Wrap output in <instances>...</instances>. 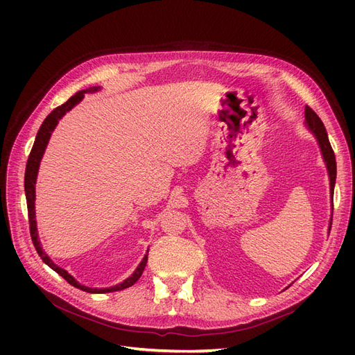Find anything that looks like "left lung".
Here are the masks:
<instances>
[{
	"mask_svg": "<svg viewBox=\"0 0 355 355\" xmlns=\"http://www.w3.org/2000/svg\"><path fill=\"white\" fill-rule=\"evenodd\" d=\"M305 120L309 127V130L313 132L317 137V141L320 144L321 153H323L326 166L329 170V178H330V191H331V206H333V189H335V180H336V159H335V153H333L331 145L329 142L326 127L323 121L320 120V116L309 108V106H305ZM331 225V223H330Z\"/></svg>",
	"mask_w": 355,
	"mask_h": 355,
	"instance_id": "left-lung-1",
	"label": "left lung"
}]
</instances>
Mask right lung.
<instances>
[{"label":"right lung","instance_id":"1","mask_svg":"<svg viewBox=\"0 0 355 355\" xmlns=\"http://www.w3.org/2000/svg\"><path fill=\"white\" fill-rule=\"evenodd\" d=\"M98 90V87H90V89H85V90H81V92H77L73 96H71V98L63 103L60 106H58L56 110H53L44 121H42L40 130L37 133V137H35V142H34V146H32L31 149V154H29V158H28V163H26V170H25V194H26V204H28V218H29V232H31V239H32V243H34V247L37 253L40 254V257L42 259V262H44L46 265H49L53 271H56L60 277L65 278V280L73 286L77 287L80 290H83V292H89V293H110V292H116V290H123V288H127L133 286L139 278H141L145 266H146V262H148V254H145V257L142 259V262L139 263L137 270L132 274V277H128L127 280H124L121 284L118 286H114V287H108V288H92V287H85V286H81L77 280L72 275H69L65 270H62V268H59L58 265H55L51 262L50 257L46 254V252H42V247L38 241V232H37V222H35V180H37V173H38V167H40V161L42 158V154H44L46 151V146L49 144V139H50V135L51 132L55 130L56 124L59 123L60 118L65 115L68 111H71L75 105H77L83 98H84V93L87 92H96Z\"/></svg>","mask_w":355,"mask_h":355}]
</instances>
